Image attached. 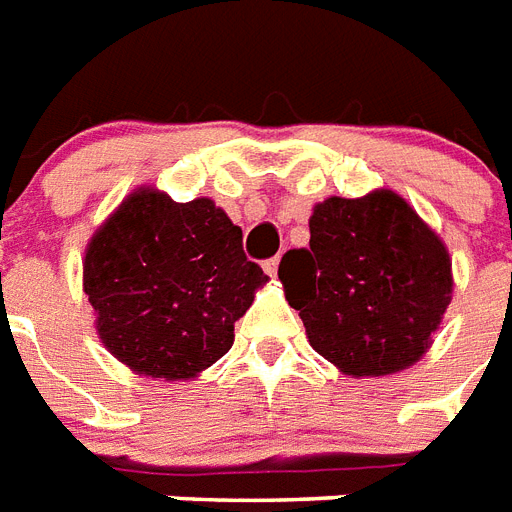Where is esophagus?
I'll return each mask as SVG.
<instances>
[{"mask_svg":"<svg viewBox=\"0 0 512 512\" xmlns=\"http://www.w3.org/2000/svg\"><path fill=\"white\" fill-rule=\"evenodd\" d=\"M277 267H280V259H269V261H264V272H267L269 277H275L277 275Z\"/></svg>","mask_w":512,"mask_h":512,"instance_id":"34e87169","label":"esophagus"}]
</instances>
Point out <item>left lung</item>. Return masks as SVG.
Wrapping results in <instances>:
<instances>
[{
	"instance_id": "left-lung-1",
	"label": "left lung",
	"mask_w": 512,
	"mask_h": 512,
	"mask_svg": "<svg viewBox=\"0 0 512 512\" xmlns=\"http://www.w3.org/2000/svg\"><path fill=\"white\" fill-rule=\"evenodd\" d=\"M309 248L280 261L312 349L351 378L394 375L431 349L452 301V256L394 190L322 200Z\"/></svg>"
}]
</instances>
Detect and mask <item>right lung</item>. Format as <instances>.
Listing matches in <instances>:
<instances>
[{
    "mask_svg": "<svg viewBox=\"0 0 512 512\" xmlns=\"http://www.w3.org/2000/svg\"><path fill=\"white\" fill-rule=\"evenodd\" d=\"M269 277L211 198L177 203L137 187L94 230L84 293L102 346L134 375L192 380L222 359Z\"/></svg>",
    "mask_w": 512,
    "mask_h": 512,
    "instance_id": "obj_1",
    "label": "right lung"
}]
</instances>
